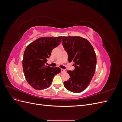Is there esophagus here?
Returning <instances> with one entry per match:
<instances>
[{"mask_svg": "<svg viewBox=\"0 0 122 122\" xmlns=\"http://www.w3.org/2000/svg\"><path fill=\"white\" fill-rule=\"evenodd\" d=\"M66 72V71L65 69H61V73H65Z\"/></svg>", "mask_w": 122, "mask_h": 122, "instance_id": "esophagus-1", "label": "esophagus"}]
</instances>
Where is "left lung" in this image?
<instances>
[{"mask_svg": "<svg viewBox=\"0 0 122 122\" xmlns=\"http://www.w3.org/2000/svg\"><path fill=\"white\" fill-rule=\"evenodd\" d=\"M61 42L68 61L75 66L73 71H67L70 77L64 85L70 92L80 93L88 86L95 72L97 58L94 48L80 36H62Z\"/></svg>", "mask_w": 122, "mask_h": 122, "instance_id": "1", "label": "left lung"}]
</instances>
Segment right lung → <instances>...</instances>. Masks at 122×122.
I'll use <instances>...</instances> for the list:
<instances>
[{"label": "right lung", "instance_id": "obj_1", "mask_svg": "<svg viewBox=\"0 0 122 122\" xmlns=\"http://www.w3.org/2000/svg\"><path fill=\"white\" fill-rule=\"evenodd\" d=\"M62 36L40 38L32 42L24 51L22 61L24 74L27 82L36 90L50 86L61 69L45 66L52 50L60 45Z\"/></svg>", "mask_w": 122, "mask_h": 122}]
</instances>
